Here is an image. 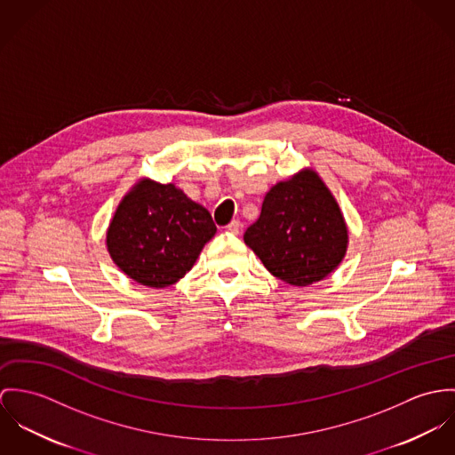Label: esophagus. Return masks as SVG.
Listing matches in <instances>:
<instances>
[{"label": "esophagus", "mask_w": 455, "mask_h": 455, "mask_svg": "<svg viewBox=\"0 0 455 455\" xmlns=\"http://www.w3.org/2000/svg\"><path fill=\"white\" fill-rule=\"evenodd\" d=\"M227 230L234 235H237L241 232V221L239 220H232L228 225H227Z\"/></svg>", "instance_id": "1"}]
</instances>
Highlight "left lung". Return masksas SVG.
<instances>
[{
	"label": "left lung",
	"mask_w": 455,
	"mask_h": 455,
	"mask_svg": "<svg viewBox=\"0 0 455 455\" xmlns=\"http://www.w3.org/2000/svg\"><path fill=\"white\" fill-rule=\"evenodd\" d=\"M244 243L265 268L291 286L328 277L344 259L349 234L342 211L312 169L274 185Z\"/></svg>",
	"instance_id": "1"
}]
</instances>
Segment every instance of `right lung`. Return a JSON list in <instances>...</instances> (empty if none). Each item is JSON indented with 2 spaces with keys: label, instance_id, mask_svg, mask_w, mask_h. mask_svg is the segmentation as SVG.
I'll use <instances>...</instances> for the list:
<instances>
[{
  "label": "right lung",
  "instance_id": "right-lung-1",
  "mask_svg": "<svg viewBox=\"0 0 455 455\" xmlns=\"http://www.w3.org/2000/svg\"><path fill=\"white\" fill-rule=\"evenodd\" d=\"M216 234L209 211L172 183L138 181L118 204L106 232L116 267L136 283L165 288L178 283Z\"/></svg>",
  "mask_w": 455,
  "mask_h": 455
}]
</instances>
